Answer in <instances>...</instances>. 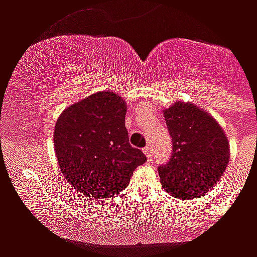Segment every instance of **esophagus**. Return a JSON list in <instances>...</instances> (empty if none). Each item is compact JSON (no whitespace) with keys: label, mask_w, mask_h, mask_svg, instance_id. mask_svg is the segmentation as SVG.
<instances>
[{"label":"esophagus","mask_w":257,"mask_h":257,"mask_svg":"<svg viewBox=\"0 0 257 257\" xmlns=\"http://www.w3.org/2000/svg\"><path fill=\"white\" fill-rule=\"evenodd\" d=\"M143 152L145 153V156H147V159H148V160H152V149H151V147H149V145L143 149Z\"/></svg>","instance_id":"obj_1"}]
</instances>
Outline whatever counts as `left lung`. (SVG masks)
Segmentation results:
<instances>
[{
  "label": "left lung",
  "instance_id": "8db88e82",
  "mask_svg": "<svg viewBox=\"0 0 257 257\" xmlns=\"http://www.w3.org/2000/svg\"><path fill=\"white\" fill-rule=\"evenodd\" d=\"M172 156L159 167L161 185L177 199H197L219 183L229 161V144L217 121L195 104L177 101L164 110Z\"/></svg>",
  "mask_w": 257,
  "mask_h": 257
}]
</instances>
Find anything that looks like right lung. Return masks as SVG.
I'll use <instances>...</instances> for the list:
<instances>
[{
	"label": "right lung",
	"instance_id": "1",
	"mask_svg": "<svg viewBox=\"0 0 257 257\" xmlns=\"http://www.w3.org/2000/svg\"><path fill=\"white\" fill-rule=\"evenodd\" d=\"M126 102L113 92H97L74 102L54 126V152L68 183L88 197L121 192L147 157L129 144Z\"/></svg>",
	"mask_w": 257,
	"mask_h": 257
}]
</instances>
